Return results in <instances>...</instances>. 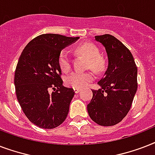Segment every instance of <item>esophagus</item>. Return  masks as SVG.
Instances as JSON below:
<instances>
[{
  "instance_id": "1",
  "label": "esophagus",
  "mask_w": 155,
  "mask_h": 155,
  "mask_svg": "<svg viewBox=\"0 0 155 155\" xmlns=\"http://www.w3.org/2000/svg\"><path fill=\"white\" fill-rule=\"evenodd\" d=\"M74 92H75V93H79V92H80V88H74Z\"/></svg>"
}]
</instances>
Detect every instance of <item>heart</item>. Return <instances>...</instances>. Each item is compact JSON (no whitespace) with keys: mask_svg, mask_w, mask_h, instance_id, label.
Listing matches in <instances>:
<instances>
[{"mask_svg":"<svg viewBox=\"0 0 155 155\" xmlns=\"http://www.w3.org/2000/svg\"><path fill=\"white\" fill-rule=\"evenodd\" d=\"M75 51L88 58L87 68H91L96 71H100L103 68L104 63L100 57L99 50L92 43H81L75 48ZM58 65L63 72H68L71 69V58L67 51H63L58 55ZM94 80V74L91 71L71 73L67 76L65 82L67 85L74 88H83L86 87Z\"/></svg>","mask_w":155,"mask_h":155,"instance_id":"1","label":"heart"}]
</instances>
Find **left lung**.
<instances>
[{
    "mask_svg": "<svg viewBox=\"0 0 155 155\" xmlns=\"http://www.w3.org/2000/svg\"><path fill=\"white\" fill-rule=\"evenodd\" d=\"M105 47L108 68L97 83L99 90H92L87 112L93 121L103 126L117 124L127 115L137 88V68L130 51L110 35L95 36Z\"/></svg>",
    "mask_w": 155,
    "mask_h": 155,
    "instance_id": "1",
    "label": "left lung"
}]
</instances>
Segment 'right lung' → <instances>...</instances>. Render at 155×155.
Returning a JSON list of instances; mask_svg holds the SVG:
<instances>
[{
  "mask_svg": "<svg viewBox=\"0 0 155 155\" xmlns=\"http://www.w3.org/2000/svg\"><path fill=\"white\" fill-rule=\"evenodd\" d=\"M78 38L44 34L21 54L14 74L16 96L26 117L42 129L58 127L67 118L75 92L63 85L58 55Z\"/></svg>",
  "mask_w": 155,
  "mask_h": 155,
  "instance_id": "obj_1",
  "label": "right lung"
}]
</instances>
